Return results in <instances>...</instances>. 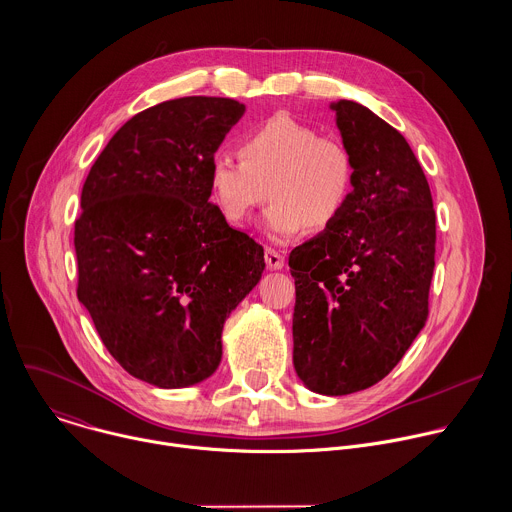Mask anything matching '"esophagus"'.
Masks as SVG:
<instances>
[{"mask_svg":"<svg viewBox=\"0 0 512 512\" xmlns=\"http://www.w3.org/2000/svg\"><path fill=\"white\" fill-rule=\"evenodd\" d=\"M265 263H267L269 269H275V271H277V269H283V267H285V257H283L279 251L267 247V249H265Z\"/></svg>","mask_w":512,"mask_h":512,"instance_id":"obj_1","label":"esophagus"}]
</instances>
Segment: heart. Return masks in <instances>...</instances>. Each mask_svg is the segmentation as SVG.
<instances>
[{
	"mask_svg": "<svg viewBox=\"0 0 512 512\" xmlns=\"http://www.w3.org/2000/svg\"><path fill=\"white\" fill-rule=\"evenodd\" d=\"M241 156L219 152L209 162L213 199L231 223H243L269 195L263 217L273 241L299 235L307 225L329 227L354 191V158L335 136L287 114L267 118L241 140Z\"/></svg>",
	"mask_w": 512,
	"mask_h": 512,
	"instance_id": "b5f03b06",
	"label": "heart"
}]
</instances>
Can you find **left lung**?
Wrapping results in <instances>:
<instances>
[{
  "mask_svg": "<svg viewBox=\"0 0 512 512\" xmlns=\"http://www.w3.org/2000/svg\"><path fill=\"white\" fill-rule=\"evenodd\" d=\"M354 158V191L325 231L289 255L293 366L317 394L386 378L428 317L436 213L406 138L366 106L331 104Z\"/></svg>",
  "mask_w": 512,
  "mask_h": 512,
  "instance_id": "left-lung-1",
  "label": "left lung"
}]
</instances>
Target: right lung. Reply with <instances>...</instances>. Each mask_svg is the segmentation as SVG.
<instances>
[{
    "label": "right lung",
    "mask_w": 512,
    "mask_h": 512,
    "mask_svg": "<svg viewBox=\"0 0 512 512\" xmlns=\"http://www.w3.org/2000/svg\"><path fill=\"white\" fill-rule=\"evenodd\" d=\"M243 112L213 96L146 108L82 187L78 299L110 356L156 388H187L219 368L223 323L265 269L263 247L209 201V162Z\"/></svg>",
    "instance_id": "obj_1"
}]
</instances>
